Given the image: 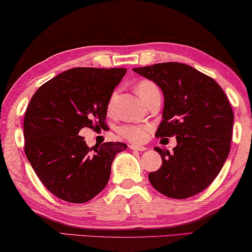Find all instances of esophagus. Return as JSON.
Segmentation results:
<instances>
[{
    "mask_svg": "<svg viewBox=\"0 0 252 252\" xmlns=\"http://www.w3.org/2000/svg\"><path fill=\"white\" fill-rule=\"evenodd\" d=\"M131 150H139V152H144V150H147L145 146H138V145H130Z\"/></svg>",
    "mask_w": 252,
    "mask_h": 252,
    "instance_id": "1",
    "label": "esophagus"
}]
</instances>
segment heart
<instances>
[{"label":"heart","mask_w":252,"mask_h":252,"mask_svg":"<svg viewBox=\"0 0 252 252\" xmlns=\"http://www.w3.org/2000/svg\"><path fill=\"white\" fill-rule=\"evenodd\" d=\"M136 90L138 95L140 96V98L146 103L149 97L155 92H158L159 89L153 81L141 80L140 82H138ZM113 98L114 95L112 96L110 104H108V107L112 106ZM150 129H152V127L148 125H126L120 129V133H121L122 137H125L127 140L132 142H142L148 138Z\"/></svg>","instance_id":"b5f03b06"}]
</instances>
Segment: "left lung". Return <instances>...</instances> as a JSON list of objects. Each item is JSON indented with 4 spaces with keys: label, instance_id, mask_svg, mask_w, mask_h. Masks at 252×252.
<instances>
[{
    "label": "left lung",
    "instance_id": "8db88e82",
    "mask_svg": "<svg viewBox=\"0 0 252 252\" xmlns=\"http://www.w3.org/2000/svg\"><path fill=\"white\" fill-rule=\"evenodd\" d=\"M132 70L163 92V121L156 137L175 136L178 142L173 153L155 148L163 165L149 173V182L174 199L201 192L219 175L230 153L233 111L226 95L213 78L183 63Z\"/></svg>",
    "mask_w": 252,
    "mask_h": 252
}]
</instances>
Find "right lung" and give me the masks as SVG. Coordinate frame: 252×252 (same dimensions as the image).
<instances>
[{
	"label": "right lung",
	"instance_id": "add662e5",
	"mask_svg": "<svg viewBox=\"0 0 252 252\" xmlns=\"http://www.w3.org/2000/svg\"><path fill=\"white\" fill-rule=\"evenodd\" d=\"M126 69L73 67L33 94L24 120L25 153L43 185L62 200L82 204L97 196L112 163L127 146L104 142L89 148L81 129L105 126L114 88Z\"/></svg>",
	"mask_w": 252,
	"mask_h": 252
}]
</instances>
